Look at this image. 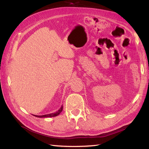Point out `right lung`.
<instances>
[{
    "instance_id": "right-lung-1",
    "label": "right lung",
    "mask_w": 149,
    "mask_h": 149,
    "mask_svg": "<svg viewBox=\"0 0 149 149\" xmlns=\"http://www.w3.org/2000/svg\"><path fill=\"white\" fill-rule=\"evenodd\" d=\"M63 110V106H61V107H60L58 111H56L55 113H50V114H47V115H33L34 116H36V117H38V118H48V117H54V116H56L59 115L60 113H61Z\"/></svg>"
}]
</instances>
